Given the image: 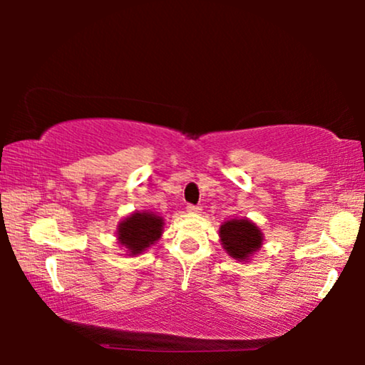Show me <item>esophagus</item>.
<instances>
[{"label":"esophagus","mask_w":365,"mask_h":365,"mask_svg":"<svg viewBox=\"0 0 365 365\" xmlns=\"http://www.w3.org/2000/svg\"><path fill=\"white\" fill-rule=\"evenodd\" d=\"M186 209H187L189 214H199V212L202 211L201 206H192V204H189V206H187Z\"/></svg>","instance_id":"esophagus-1"}]
</instances>
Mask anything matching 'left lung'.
Listing matches in <instances>:
<instances>
[{
    "mask_svg": "<svg viewBox=\"0 0 365 365\" xmlns=\"http://www.w3.org/2000/svg\"><path fill=\"white\" fill-rule=\"evenodd\" d=\"M219 239L229 256L239 262H249L261 251L264 234L256 222L247 217L227 219L219 227Z\"/></svg>",
    "mask_w": 365,
    "mask_h": 365,
    "instance_id": "left-lung-1",
    "label": "left lung"
}]
</instances>
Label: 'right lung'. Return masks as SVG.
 Masks as SVG:
<instances>
[{"instance_id":"obj_1","label":"right lung","mask_w":365,"mask_h":365,"mask_svg":"<svg viewBox=\"0 0 365 365\" xmlns=\"http://www.w3.org/2000/svg\"><path fill=\"white\" fill-rule=\"evenodd\" d=\"M163 229V216L151 211H134L118 224L116 237L128 256L136 257L161 239Z\"/></svg>"}]
</instances>
